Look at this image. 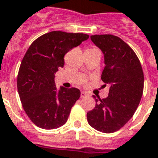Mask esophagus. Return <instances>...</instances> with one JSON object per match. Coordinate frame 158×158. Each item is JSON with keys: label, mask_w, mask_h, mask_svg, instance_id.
<instances>
[{"label": "esophagus", "mask_w": 158, "mask_h": 158, "mask_svg": "<svg viewBox=\"0 0 158 158\" xmlns=\"http://www.w3.org/2000/svg\"><path fill=\"white\" fill-rule=\"evenodd\" d=\"M88 96V94L85 92V91H82L81 94H80V96H81V98H84V97H85V96Z\"/></svg>", "instance_id": "obj_1"}]
</instances>
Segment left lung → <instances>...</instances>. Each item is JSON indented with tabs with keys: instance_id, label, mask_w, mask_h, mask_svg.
<instances>
[{
	"instance_id": "1",
	"label": "left lung",
	"mask_w": 158,
	"mask_h": 158,
	"mask_svg": "<svg viewBox=\"0 0 158 158\" xmlns=\"http://www.w3.org/2000/svg\"><path fill=\"white\" fill-rule=\"evenodd\" d=\"M104 54L105 68L102 80L109 86L105 99L93 97L96 106L87 113V120L100 132L113 133L125 125L135 113L144 89V73L132 48L113 35L90 36Z\"/></svg>"
}]
</instances>
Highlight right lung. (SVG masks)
Listing matches in <instances>:
<instances>
[{"label": "right lung", "instance_id": "right-lung-1", "mask_svg": "<svg viewBox=\"0 0 158 158\" xmlns=\"http://www.w3.org/2000/svg\"><path fill=\"white\" fill-rule=\"evenodd\" d=\"M89 38L81 33L52 31L33 42L21 62L18 91L23 110L36 126L44 129L64 125L80 96L77 88H56L55 73L64 66V56Z\"/></svg>", "mask_w": 158, "mask_h": 158}]
</instances>
